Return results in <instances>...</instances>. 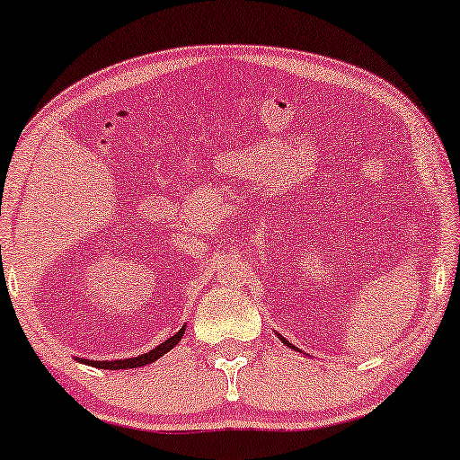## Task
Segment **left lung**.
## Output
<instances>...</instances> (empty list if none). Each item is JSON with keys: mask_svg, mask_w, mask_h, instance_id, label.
<instances>
[{"mask_svg": "<svg viewBox=\"0 0 460 460\" xmlns=\"http://www.w3.org/2000/svg\"><path fill=\"white\" fill-rule=\"evenodd\" d=\"M278 337H279V339H281V343H286V345H288V348H294V345H292V343H289V341H288V339H286V337H281V335H278Z\"/></svg>", "mask_w": 460, "mask_h": 460, "instance_id": "1", "label": "left lung"}]
</instances>
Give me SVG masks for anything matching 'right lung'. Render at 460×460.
Here are the masks:
<instances>
[{
    "label": "right lung",
    "mask_w": 460,
    "mask_h": 460,
    "mask_svg": "<svg viewBox=\"0 0 460 460\" xmlns=\"http://www.w3.org/2000/svg\"><path fill=\"white\" fill-rule=\"evenodd\" d=\"M185 327L187 324H182V329L179 333L168 337L166 341H162L156 348L150 349L147 353H141L137 358H125V359H102V362H98V359H86V358H75L80 359L82 364H88V366H94V368H104V370H127V368H141V366L146 364H152L160 359L164 353L171 351L172 348H176V343L181 341L182 335H185Z\"/></svg>",
    "instance_id": "right-lung-1"
}]
</instances>
